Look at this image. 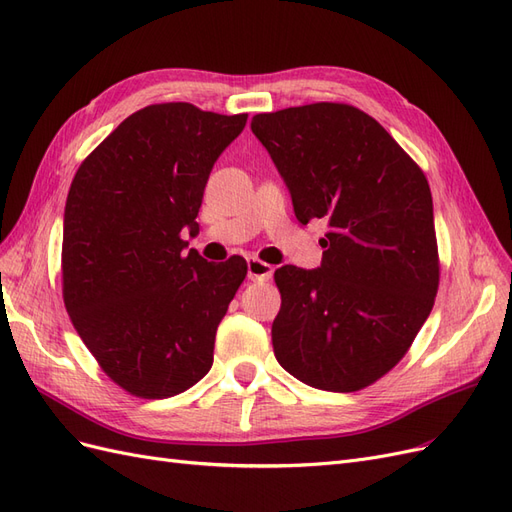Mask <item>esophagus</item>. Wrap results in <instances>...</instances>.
<instances>
[{"label":"esophagus","mask_w":512,"mask_h":512,"mask_svg":"<svg viewBox=\"0 0 512 512\" xmlns=\"http://www.w3.org/2000/svg\"><path fill=\"white\" fill-rule=\"evenodd\" d=\"M273 275V267L267 265V262H262L258 258H247V277L254 282H267L271 280Z\"/></svg>","instance_id":"obj_1"}]
</instances>
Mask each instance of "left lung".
<instances>
[{
	"mask_svg": "<svg viewBox=\"0 0 512 512\" xmlns=\"http://www.w3.org/2000/svg\"><path fill=\"white\" fill-rule=\"evenodd\" d=\"M252 132L297 220L329 224L318 269L275 271V359L314 389H365L401 361L436 299L429 183L374 117L348 104L260 113Z\"/></svg>",
	"mask_w": 512,
	"mask_h": 512,
	"instance_id": "8db88e82",
	"label": "left lung"
}]
</instances>
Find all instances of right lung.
Listing matches in <instances>:
<instances>
[{
    "label": "right lung",
    "mask_w": 512,
    "mask_h": 512,
    "mask_svg": "<svg viewBox=\"0 0 512 512\" xmlns=\"http://www.w3.org/2000/svg\"><path fill=\"white\" fill-rule=\"evenodd\" d=\"M247 115L188 102L123 119L81 164L64 211V301L89 352L121 389L147 399L188 391L213 365L218 324L247 262L188 250L213 164Z\"/></svg>",
    "instance_id": "obj_1"
}]
</instances>
